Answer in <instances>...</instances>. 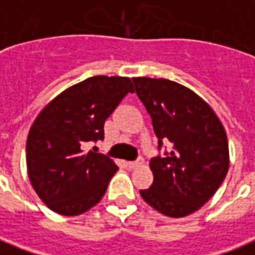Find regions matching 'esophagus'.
Wrapping results in <instances>:
<instances>
[{
  "instance_id": "34e87169",
  "label": "esophagus",
  "mask_w": 255,
  "mask_h": 255,
  "mask_svg": "<svg viewBox=\"0 0 255 255\" xmlns=\"http://www.w3.org/2000/svg\"><path fill=\"white\" fill-rule=\"evenodd\" d=\"M142 164H143V160H142V158H138L136 161H128L126 165H127L129 169H133V168H136V166L142 165Z\"/></svg>"
}]
</instances>
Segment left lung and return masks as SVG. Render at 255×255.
I'll return each instance as SVG.
<instances>
[{
    "label": "left lung",
    "mask_w": 255,
    "mask_h": 255,
    "mask_svg": "<svg viewBox=\"0 0 255 255\" xmlns=\"http://www.w3.org/2000/svg\"><path fill=\"white\" fill-rule=\"evenodd\" d=\"M158 138L173 149L150 161L153 184L140 197L168 217L197 212L219 190L230 168L224 126L206 101L168 79L133 78Z\"/></svg>",
    "instance_id": "1"
}]
</instances>
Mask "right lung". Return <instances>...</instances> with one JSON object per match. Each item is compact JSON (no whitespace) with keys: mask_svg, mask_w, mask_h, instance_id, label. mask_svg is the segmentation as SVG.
Wrapping results in <instances>:
<instances>
[{"mask_svg":"<svg viewBox=\"0 0 255 255\" xmlns=\"http://www.w3.org/2000/svg\"><path fill=\"white\" fill-rule=\"evenodd\" d=\"M133 91L129 78L93 76L64 90L36 116L27 136V172L50 210L79 216L105 195L119 168L106 155L86 153V144L104 139L105 120Z\"/></svg>","mask_w":255,"mask_h":255,"instance_id":"1","label":"right lung"}]
</instances>
